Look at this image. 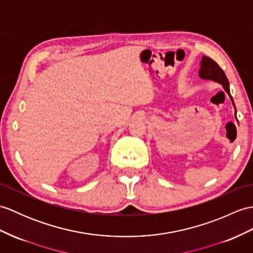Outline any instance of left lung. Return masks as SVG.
I'll list each match as a JSON object with an SVG mask.
<instances>
[{"label": "left lung", "mask_w": 253, "mask_h": 253, "mask_svg": "<svg viewBox=\"0 0 253 253\" xmlns=\"http://www.w3.org/2000/svg\"><path fill=\"white\" fill-rule=\"evenodd\" d=\"M201 67L202 68H201V70H199V76H201V78L204 80H211V81H214V82H218V83H220L223 86V88H224V90L228 93V96H230L234 108H235L233 98L230 93V84H228V81H227V78H226L224 71H223V70L219 67V64L216 63L214 60L211 59V58L204 56L202 59V62H201ZM235 116H236V113H235Z\"/></svg>", "instance_id": "8db88e82"}]
</instances>
